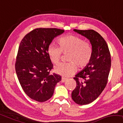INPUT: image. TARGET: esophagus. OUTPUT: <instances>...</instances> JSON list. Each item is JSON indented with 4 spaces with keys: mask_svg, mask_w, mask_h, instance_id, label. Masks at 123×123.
Segmentation results:
<instances>
[{
    "mask_svg": "<svg viewBox=\"0 0 123 123\" xmlns=\"http://www.w3.org/2000/svg\"><path fill=\"white\" fill-rule=\"evenodd\" d=\"M66 80H67V79L65 78V77H62V79H61V82H65Z\"/></svg>",
    "mask_w": 123,
    "mask_h": 123,
    "instance_id": "obj_1",
    "label": "esophagus"
}]
</instances>
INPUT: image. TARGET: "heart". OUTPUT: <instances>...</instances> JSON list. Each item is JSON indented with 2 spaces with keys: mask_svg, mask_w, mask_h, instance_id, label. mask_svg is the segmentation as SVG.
Returning <instances> with one entry per match:
<instances>
[{
  "mask_svg": "<svg viewBox=\"0 0 123 123\" xmlns=\"http://www.w3.org/2000/svg\"><path fill=\"white\" fill-rule=\"evenodd\" d=\"M60 47L53 44L48 46L47 52L52 62L57 64L61 60L62 52L68 53L67 63H60L55 67V71L64 77L71 76L77 67L82 69L87 66L92 56V47L80 37L70 34L58 39Z\"/></svg>",
  "mask_w": 123,
  "mask_h": 123,
  "instance_id": "obj_1",
  "label": "heart"
}]
</instances>
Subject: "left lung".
I'll return each mask as SVG.
<instances>
[{
	"instance_id": "left-lung-1",
	"label": "left lung",
	"mask_w": 123,
	"mask_h": 123,
	"mask_svg": "<svg viewBox=\"0 0 123 123\" xmlns=\"http://www.w3.org/2000/svg\"><path fill=\"white\" fill-rule=\"evenodd\" d=\"M74 31L89 39L92 47L90 63L74 78L76 86L71 94L76 103L86 105L96 100L106 87L111 67V56L106 41L96 31Z\"/></svg>"
}]
</instances>
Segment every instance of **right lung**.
<instances>
[{
  "label": "right lung",
  "mask_w": 123,
  "mask_h": 123,
  "mask_svg": "<svg viewBox=\"0 0 123 123\" xmlns=\"http://www.w3.org/2000/svg\"><path fill=\"white\" fill-rule=\"evenodd\" d=\"M64 32L57 28H36L25 35L19 46L15 68L25 92L32 99L46 101L52 96L61 76L50 74L53 64L48 55L54 38Z\"/></svg>",
  "instance_id": "add662e5"
}]
</instances>
